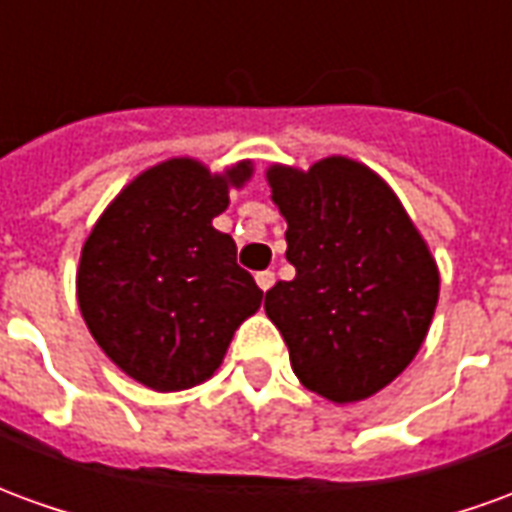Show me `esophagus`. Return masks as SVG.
I'll list each match as a JSON object with an SVG mask.
<instances>
[{
	"instance_id": "1",
	"label": "esophagus",
	"mask_w": 512,
	"mask_h": 512,
	"mask_svg": "<svg viewBox=\"0 0 512 512\" xmlns=\"http://www.w3.org/2000/svg\"><path fill=\"white\" fill-rule=\"evenodd\" d=\"M255 279H257V285H260V290H268L271 288V285H274V271H257L255 274Z\"/></svg>"
}]
</instances>
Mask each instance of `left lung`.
Returning <instances> with one entry per match:
<instances>
[{
	"label": "left lung",
	"instance_id": "1",
	"mask_svg": "<svg viewBox=\"0 0 512 512\" xmlns=\"http://www.w3.org/2000/svg\"><path fill=\"white\" fill-rule=\"evenodd\" d=\"M268 183L296 277L266 290V315L293 373L334 403L376 395L428 334L439 301L428 246L392 189L351 158L271 167Z\"/></svg>",
	"mask_w": 512,
	"mask_h": 512
}]
</instances>
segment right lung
<instances>
[{"label": "right lung", "instance_id": "1", "mask_svg": "<svg viewBox=\"0 0 512 512\" xmlns=\"http://www.w3.org/2000/svg\"><path fill=\"white\" fill-rule=\"evenodd\" d=\"M249 161L211 175L172 158L131 180L98 219L79 263V310L104 354L156 392L200 384L222 365L233 332L263 299L235 263V241L213 230L227 189Z\"/></svg>", "mask_w": 512, "mask_h": 512}]
</instances>
